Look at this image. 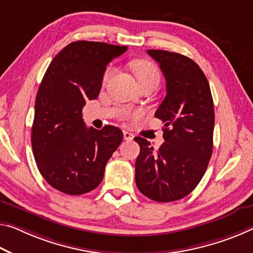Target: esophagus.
<instances>
[{
  "label": "esophagus",
  "mask_w": 253,
  "mask_h": 253,
  "mask_svg": "<svg viewBox=\"0 0 253 253\" xmlns=\"http://www.w3.org/2000/svg\"><path fill=\"white\" fill-rule=\"evenodd\" d=\"M133 138H134L133 134L127 130H124V139H125V141H133Z\"/></svg>",
  "instance_id": "obj_1"
}]
</instances>
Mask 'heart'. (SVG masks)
Returning <instances> with one entry per match:
<instances>
[{"mask_svg": "<svg viewBox=\"0 0 253 253\" xmlns=\"http://www.w3.org/2000/svg\"><path fill=\"white\" fill-rule=\"evenodd\" d=\"M133 71L137 78L138 83L146 84V83H156L160 82V71L153 63L147 61H136L133 63ZM115 73L114 66H108L107 70L103 74V81H108L112 74Z\"/></svg>", "mask_w": 253, "mask_h": 253, "instance_id": "obj_1", "label": "heart"}]
</instances>
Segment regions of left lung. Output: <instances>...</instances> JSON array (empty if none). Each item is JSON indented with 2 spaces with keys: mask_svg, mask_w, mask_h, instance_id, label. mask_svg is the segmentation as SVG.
<instances>
[{
  "mask_svg": "<svg viewBox=\"0 0 253 253\" xmlns=\"http://www.w3.org/2000/svg\"><path fill=\"white\" fill-rule=\"evenodd\" d=\"M167 81V95L155 111L164 123V142L154 151L150 142L135 137L141 152L135 163L138 190L152 200H179L197 187L213 152L215 123L210 84L192 59L168 50L148 49Z\"/></svg>",
  "mask_w": 253,
  "mask_h": 253,
  "instance_id": "1",
  "label": "left lung"
}]
</instances>
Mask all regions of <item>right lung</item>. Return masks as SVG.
I'll list each match as a JSON object with an SVG mask.
<instances>
[{"label":"right lung","mask_w":253,"mask_h":253,"mask_svg":"<svg viewBox=\"0 0 253 253\" xmlns=\"http://www.w3.org/2000/svg\"><path fill=\"white\" fill-rule=\"evenodd\" d=\"M126 50L106 42H71L55 56L40 83L31 128L34 156L43 179L64 194L97 188L123 141L115 126L86 127L82 109L98 98L108 63Z\"/></svg>","instance_id":"add662e5"}]
</instances>
